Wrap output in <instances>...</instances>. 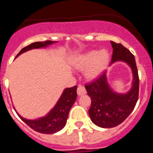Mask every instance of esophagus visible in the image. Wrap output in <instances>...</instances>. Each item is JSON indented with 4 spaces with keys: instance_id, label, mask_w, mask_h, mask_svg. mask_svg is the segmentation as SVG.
Wrapping results in <instances>:
<instances>
[{
    "instance_id": "34e87169",
    "label": "esophagus",
    "mask_w": 153,
    "mask_h": 153,
    "mask_svg": "<svg viewBox=\"0 0 153 153\" xmlns=\"http://www.w3.org/2000/svg\"><path fill=\"white\" fill-rule=\"evenodd\" d=\"M86 93V90L84 86H79L77 88V95L78 96H83L85 95Z\"/></svg>"
}]
</instances>
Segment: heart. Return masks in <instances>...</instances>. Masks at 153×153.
I'll return each instance as SVG.
<instances>
[{
  "label": "heart",
  "mask_w": 153,
  "mask_h": 153,
  "mask_svg": "<svg viewBox=\"0 0 153 153\" xmlns=\"http://www.w3.org/2000/svg\"><path fill=\"white\" fill-rule=\"evenodd\" d=\"M109 63V55L106 51H90L78 55L73 65L76 69L85 70L84 76L89 80L100 77Z\"/></svg>",
  "instance_id": "1"
}]
</instances>
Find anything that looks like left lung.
<instances>
[{"mask_svg":"<svg viewBox=\"0 0 153 153\" xmlns=\"http://www.w3.org/2000/svg\"><path fill=\"white\" fill-rule=\"evenodd\" d=\"M110 43L113 49L111 64L119 61L126 63L132 71V80L126 93H118L109 84L105 72L93 83L85 86L91 98L90 120L101 128H113L122 123L133 110L139 97L140 80L134 56L121 44Z\"/></svg>","mask_w":153,"mask_h":153,"instance_id":"obj_1","label":"left lung"}]
</instances>
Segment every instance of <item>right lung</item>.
<instances>
[{
  "mask_svg": "<svg viewBox=\"0 0 153 153\" xmlns=\"http://www.w3.org/2000/svg\"><path fill=\"white\" fill-rule=\"evenodd\" d=\"M57 43V41L47 40L43 42H35L24 47L16 56L17 57L24 53L33 49L46 48L49 46ZM76 89L77 86L66 88L62 93L55 106L50 110L44 117H39L35 120H27L18 114L20 118L31 129L44 134H53L61 130L66 126L70 110L76 100Z\"/></svg>",
  "mask_w": 153,
  "mask_h": 153,
  "instance_id": "obj_1",
  "label": "right lung"
}]
</instances>
